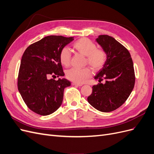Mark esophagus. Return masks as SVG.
Here are the masks:
<instances>
[{
  "label": "esophagus",
  "mask_w": 154,
  "mask_h": 154,
  "mask_svg": "<svg viewBox=\"0 0 154 154\" xmlns=\"http://www.w3.org/2000/svg\"><path fill=\"white\" fill-rule=\"evenodd\" d=\"M72 85H75V86H78V87H80V86L83 85V84H82V83H76V82H72Z\"/></svg>",
  "instance_id": "34e87169"
}]
</instances>
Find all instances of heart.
I'll list each match as a JSON object with an SVG mask.
<instances>
[{
	"label": "heart",
	"instance_id": "obj_1",
	"mask_svg": "<svg viewBox=\"0 0 154 154\" xmlns=\"http://www.w3.org/2000/svg\"><path fill=\"white\" fill-rule=\"evenodd\" d=\"M72 47L78 53L86 56V62L90 65L95 71H99L104 67L106 62L107 54L105 50L97 48L96 45L91 40L82 38L72 44ZM71 51L67 48H63L60 51L59 59L63 66L68 67L71 63ZM92 71L89 67L83 69L72 68L66 72L69 80L76 83H83L90 78Z\"/></svg>",
	"mask_w": 154,
	"mask_h": 154
}]
</instances>
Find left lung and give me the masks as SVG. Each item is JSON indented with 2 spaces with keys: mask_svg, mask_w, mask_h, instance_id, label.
I'll use <instances>...</instances> for the list:
<instances>
[{
  "mask_svg": "<svg viewBox=\"0 0 154 154\" xmlns=\"http://www.w3.org/2000/svg\"><path fill=\"white\" fill-rule=\"evenodd\" d=\"M96 40L105 50L107 60L94 76L100 83L92 86L87 101L97 110L109 112L122 106L131 94L136 78L134 65L129 51L113 37L100 35Z\"/></svg>",
  "mask_w": 154,
  "mask_h": 154,
  "instance_id": "obj_1",
  "label": "left lung"
}]
</instances>
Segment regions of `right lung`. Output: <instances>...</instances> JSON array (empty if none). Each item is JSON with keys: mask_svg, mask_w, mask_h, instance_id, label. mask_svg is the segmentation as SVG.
I'll use <instances>...</instances> for the list:
<instances>
[{"mask_svg": "<svg viewBox=\"0 0 154 154\" xmlns=\"http://www.w3.org/2000/svg\"><path fill=\"white\" fill-rule=\"evenodd\" d=\"M73 37L51 35L32 44L22 55L18 76V89L28 108L48 116L61 106L64 88L71 85L63 76L60 51Z\"/></svg>", "mask_w": 154, "mask_h": 154, "instance_id": "obj_1", "label": "right lung"}]
</instances>
